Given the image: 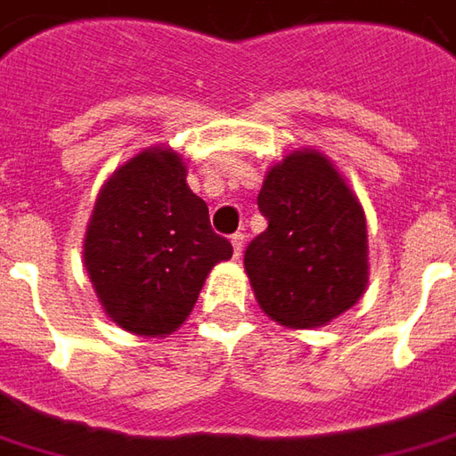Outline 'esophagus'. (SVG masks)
<instances>
[{
  "label": "esophagus",
  "mask_w": 456,
  "mask_h": 456,
  "mask_svg": "<svg viewBox=\"0 0 456 456\" xmlns=\"http://www.w3.org/2000/svg\"><path fill=\"white\" fill-rule=\"evenodd\" d=\"M232 249H234V257H240L244 249V234L242 232H237V234H232Z\"/></svg>",
  "instance_id": "1"
}]
</instances>
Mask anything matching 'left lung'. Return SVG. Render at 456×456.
<instances>
[{
    "mask_svg": "<svg viewBox=\"0 0 456 456\" xmlns=\"http://www.w3.org/2000/svg\"><path fill=\"white\" fill-rule=\"evenodd\" d=\"M267 229L244 252V273L270 321L307 330L336 321L369 285L366 214L336 164L315 149L270 166L257 194Z\"/></svg>",
    "mask_w": 456,
    "mask_h": 456,
    "instance_id": "obj_1",
    "label": "left lung"
}]
</instances>
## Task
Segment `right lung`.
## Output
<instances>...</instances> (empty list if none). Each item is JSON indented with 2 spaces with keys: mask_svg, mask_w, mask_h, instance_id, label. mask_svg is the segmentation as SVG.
I'll return each mask as SVG.
<instances>
[{
  "mask_svg": "<svg viewBox=\"0 0 456 456\" xmlns=\"http://www.w3.org/2000/svg\"><path fill=\"white\" fill-rule=\"evenodd\" d=\"M229 257L232 244L212 232L171 146H149L105 179L83 242L105 315L143 338L181 328L214 265Z\"/></svg>",
  "mask_w": 456,
  "mask_h": 456,
  "instance_id": "1",
  "label": "right lung"
}]
</instances>
